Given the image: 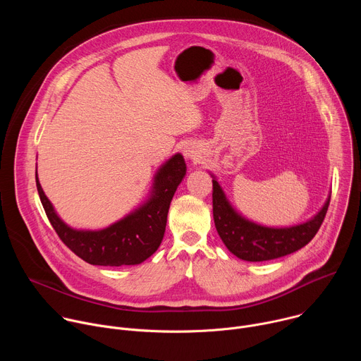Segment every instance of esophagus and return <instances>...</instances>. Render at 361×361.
Returning a JSON list of instances; mask_svg holds the SVG:
<instances>
[{
  "mask_svg": "<svg viewBox=\"0 0 361 361\" xmlns=\"http://www.w3.org/2000/svg\"><path fill=\"white\" fill-rule=\"evenodd\" d=\"M184 156H185V157H188V159H192V157H195V151H194L192 148H190V147H188V148H185V149H184Z\"/></svg>",
  "mask_w": 361,
  "mask_h": 361,
  "instance_id": "1",
  "label": "esophagus"
}]
</instances>
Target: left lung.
<instances>
[{"label":"left lung","mask_w":361,"mask_h":361,"mask_svg":"<svg viewBox=\"0 0 361 361\" xmlns=\"http://www.w3.org/2000/svg\"><path fill=\"white\" fill-rule=\"evenodd\" d=\"M330 198L314 219L287 228H270L238 216L227 201L221 187L213 180V217L226 247L245 262H266L291 254L310 243L329 210Z\"/></svg>","instance_id":"8db88e82"}]
</instances>
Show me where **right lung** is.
I'll return each instance as SVG.
<instances>
[{
	"instance_id": "right-lung-1",
	"label": "right lung",
	"mask_w": 361,
	"mask_h": 361,
	"mask_svg": "<svg viewBox=\"0 0 361 361\" xmlns=\"http://www.w3.org/2000/svg\"><path fill=\"white\" fill-rule=\"evenodd\" d=\"M184 176V159L176 154L157 173L148 202L99 231H78L66 226L45 197L37 176L35 181L45 214L60 240L90 264L118 267L140 264L157 251L164 237L170 202Z\"/></svg>"
}]
</instances>
